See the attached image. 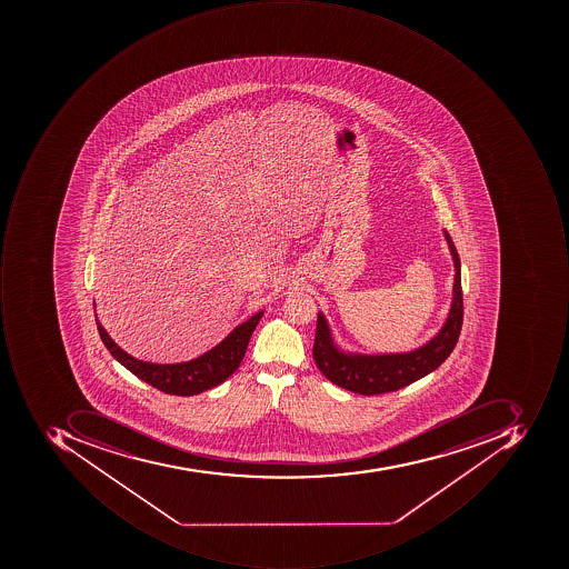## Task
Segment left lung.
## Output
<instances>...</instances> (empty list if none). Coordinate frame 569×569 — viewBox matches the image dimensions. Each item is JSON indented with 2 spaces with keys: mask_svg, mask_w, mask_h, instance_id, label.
<instances>
[{
  "mask_svg": "<svg viewBox=\"0 0 569 569\" xmlns=\"http://www.w3.org/2000/svg\"><path fill=\"white\" fill-rule=\"evenodd\" d=\"M445 232L455 264L453 299L450 312L441 330L419 349L401 353L343 352L335 343L323 312L318 315L316 323L312 357L316 366L337 387L346 388L359 395H381L400 390L417 379L428 376L445 362L457 346L463 323V293H461V264L457 248L450 234Z\"/></svg>",
  "mask_w": 569,
  "mask_h": 569,
  "instance_id": "8db88e82",
  "label": "left lung"
}]
</instances>
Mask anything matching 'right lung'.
I'll return each mask as SVG.
<instances>
[{"label": "right lung", "instance_id": "1", "mask_svg": "<svg viewBox=\"0 0 569 569\" xmlns=\"http://www.w3.org/2000/svg\"><path fill=\"white\" fill-rule=\"evenodd\" d=\"M261 316H263V311L257 312L244 323L238 325L219 346L197 359L179 362V365H153V362L134 359L121 347L116 346L114 340L97 320V315L96 323L106 349L111 352L119 365H123L141 381H146L150 387L157 388L163 393L191 397V395L219 387L239 368L246 349H248L249 338L253 335Z\"/></svg>", "mask_w": 569, "mask_h": 569}]
</instances>
